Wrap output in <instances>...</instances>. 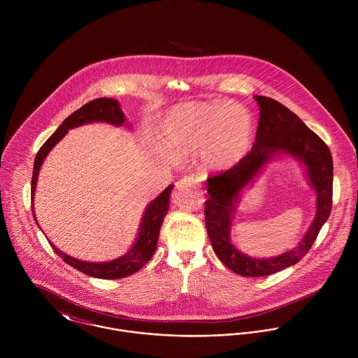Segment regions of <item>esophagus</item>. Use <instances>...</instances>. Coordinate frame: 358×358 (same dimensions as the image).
Instances as JSON below:
<instances>
[{"mask_svg":"<svg viewBox=\"0 0 358 358\" xmlns=\"http://www.w3.org/2000/svg\"><path fill=\"white\" fill-rule=\"evenodd\" d=\"M200 185V180L197 179V178H193V176H186V178H183L180 182H178V185H176V187H178V190H186V189H189V187H197Z\"/></svg>","mask_w":358,"mask_h":358,"instance_id":"1","label":"esophagus"}]
</instances>
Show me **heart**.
I'll list each match as a JSON object with an SVG mask.
<instances>
[{
	"label": "heart",
	"instance_id": "heart-1",
	"mask_svg": "<svg viewBox=\"0 0 358 358\" xmlns=\"http://www.w3.org/2000/svg\"><path fill=\"white\" fill-rule=\"evenodd\" d=\"M155 136L171 157L186 159L199 154L204 172L226 173L251 152L255 121L241 104L182 103L164 114Z\"/></svg>",
	"mask_w": 358,
	"mask_h": 358
}]
</instances>
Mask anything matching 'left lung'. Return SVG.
<instances>
[{"instance_id":"obj_1","label":"left lung","mask_w":358,"mask_h":358,"mask_svg":"<svg viewBox=\"0 0 358 358\" xmlns=\"http://www.w3.org/2000/svg\"><path fill=\"white\" fill-rule=\"evenodd\" d=\"M259 104V124L251 152L234 169L209 178L205 224L216 256L236 274L263 277L296 264L306 255L332 208L334 164L328 146L289 108L267 96H254ZM294 157L303 166L316 193V215L304 238L295 248L277 257L256 258L241 253L232 243L231 227L238 204L267 163Z\"/></svg>"}]
</instances>
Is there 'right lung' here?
<instances>
[{
    "instance_id": "1",
    "label": "right lung",
    "mask_w": 358,
    "mask_h": 358,
    "mask_svg": "<svg viewBox=\"0 0 358 358\" xmlns=\"http://www.w3.org/2000/svg\"><path fill=\"white\" fill-rule=\"evenodd\" d=\"M92 122H106L114 127H127L131 129V124L127 122L125 114L121 110V104L115 99H107V98H99L92 102L84 104L81 108L70 114L60 125L59 128L52 134L50 139L41 146L38 153L34 159V168H33V179H31V209H33V217L37 223V226L41 229V226L37 222V215L34 210V194L38 180L40 169L44 164V159L50 154L52 149L67 135V132L73 128L92 124ZM173 185H169L162 193H159L154 200H152L141 219L138 236L131 245V248L124 254L118 256L113 260L107 262H87L80 260L77 257L67 255L59 248L51 244L52 250L56 252V255L60 256L67 264L77 268L78 271L95 277V278H103V280H117L124 278L127 275H131L136 273L139 268H142L152 257H153L157 241L159 236V229L164 222V217L166 216V212L169 209L171 203V193H172ZM43 230V229H41Z\"/></svg>"
}]
</instances>
